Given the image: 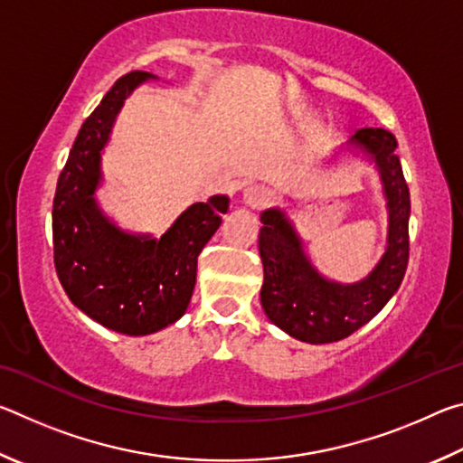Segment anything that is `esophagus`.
Segmentation results:
<instances>
[{"label": "esophagus", "mask_w": 463, "mask_h": 463, "mask_svg": "<svg viewBox=\"0 0 463 463\" xmlns=\"http://www.w3.org/2000/svg\"><path fill=\"white\" fill-rule=\"evenodd\" d=\"M241 198H242V203H245V206L257 208L263 200V192L253 182H250V179H245V182H242Z\"/></svg>", "instance_id": "34e87169"}]
</instances>
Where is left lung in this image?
Masks as SVG:
<instances>
[{
    "instance_id": "8db88e82",
    "label": "left lung",
    "mask_w": 463,
    "mask_h": 463,
    "mask_svg": "<svg viewBox=\"0 0 463 463\" xmlns=\"http://www.w3.org/2000/svg\"><path fill=\"white\" fill-rule=\"evenodd\" d=\"M396 146L392 132L362 128L323 159V167L362 159L380 177L388 218L386 245L362 279L345 284L318 271L284 208L271 206L260 214L261 307L271 323L294 339L312 345L341 341L370 323L401 288L409 263L411 195Z\"/></svg>"
}]
</instances>
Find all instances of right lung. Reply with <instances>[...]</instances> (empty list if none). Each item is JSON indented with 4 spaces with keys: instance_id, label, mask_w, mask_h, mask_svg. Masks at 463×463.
I'll return each mask as SVG.
<instances>
[{
    "instance_id": "right-lung-1",
    "label": "right lung",
    "mask_w": 463,
    "mask_h": 463,
    "mask_svg": "<svg viewBox=\"0 0 463 463\" xmlns=\"http://www.w3.org/2000/svg\"><path fill=\"white\" fill-rule=\"evenodd\" d=\"M156 80L135 71L112 85L83 122L52 202L54 268L62 289L98 325L130 336L156 333L185 315L198 255L231 202L216 194L190 203L161 237L124 229L101 208V161L124 99Z\"/></svg>"
}]
</instances>
